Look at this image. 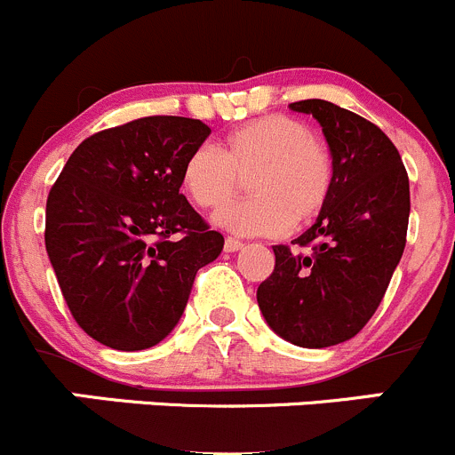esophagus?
I'll return each instance as SVG.
<instances>
[{
    "label": "esophagus",
    "instance_id": "obj_1",
    "mask_svg": "<svg viewBox=\"0 0 455 455\" xmlns=\"http://www.w3.org/2000/svg\"><path fill=\"white\" fill-rule=\"evenodd\" d=\"M244 244H242L240 240H235V237H227V240H224V251H227V253H235Z\"/></svg>",
    "mask_w": 455,
    "mask_h": 455
}]
</instances>
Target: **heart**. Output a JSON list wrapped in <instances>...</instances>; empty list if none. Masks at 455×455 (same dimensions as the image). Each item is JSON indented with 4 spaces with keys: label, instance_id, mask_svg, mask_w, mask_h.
I'll return each instance as SVG.
<instances>
[{
    "label": "heart",
    "instance_id": "1",
    "mask_svg": "<svg viewBox=\"0 0 455 455\" xmlns=\"http://www.w3.org/2000/svg\"><path fill=\"white\" fill-rule=\"evenodd\" d=\"M249 178L253 197L213 215L220 228L240 235H277L304 227L324 211L335 184L331 148L304 122L267 116L231 131L220 144L197 147L184 157L180 182L200 209H220Z\"/></svg>",
    "mask_w": 455,
    "mask_h": 455
}]
</instances>
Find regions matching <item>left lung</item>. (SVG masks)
Instances as JSON below:
<instances>
[{
	"mask_svg": "<svg viewBox=\"0 0 455 455\" xmlns=\"http://www.w3.org/2000/svg\"><path fill=\"white\" fill-rule=\"evenodd\" d=\"M313 116L333 153L329 204L293 244L273 246L275 268L258 286L267 324L291 345L324 349L354 338L380 307L403 258L409 178L398 148L376 124L324 100L289 104Z\"/></svg>",
	"mask_w": 455,
	"mask_h": 455,
	"instance_id": "left-lung-1",
	"label": "left lung"
}]
</instances>
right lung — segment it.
<instances>
[{"mask_svg":"<svg viewBox=\"0 0 455 455\" xmlns=\"http://www.w3.org/2000/svg\"><path fill=\"white\" fill-rule=\"evenodd\" d=\"M211 129L153 116L84 140L46 202V253L75 322L101 345L142 351L182 317L196 273L222 253L180 193Z\"/></svg>","mask_w":455,"mask_h":455,"instance_id":"obj_1","label":"right lung"}]
</instances>
